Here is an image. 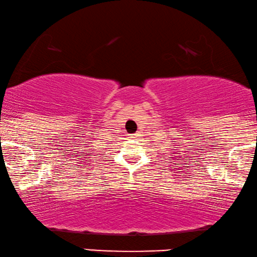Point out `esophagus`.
Instances as JSON below:
<instances>
[{"instance_id": "esophagus-1", "label": "esophagus", "mask_w": 257, "mask_h": 257, "mask_svg": "<svg viewBox=\"0 0 257 257\" xmlns=\"http://www.w3.org/2000/svg\"><path fill=\"white\" fill-rule=\"evenodd\" d=\"M137 137H138V135H137V133H135V135H131V138H132V139L137 138Z\"/></svg>"}]
</instances>
